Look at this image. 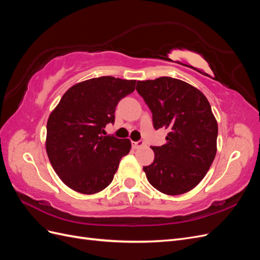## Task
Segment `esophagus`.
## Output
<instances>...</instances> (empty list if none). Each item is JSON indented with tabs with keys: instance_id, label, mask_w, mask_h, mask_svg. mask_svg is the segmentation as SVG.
I'll return each instance as SVG.
<instances>
[{
	"instance_id": "obj_1",
	"label": "esophagus",
	"mask_w": 260,
	"mask_h": 260,
	"mask_svg": "<svg viewBox=\"0 0 260 260\" xmlns=\"http://www.w3.org/2000/svg\"><path fill=\"white\" fill-rule=\"evenodd\" d=\"M144 145V141L140 140L138 142H132V147L133 148H139V147H142Z\"/></svg>"
}]
</instances>
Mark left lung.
<instances>
[{"label":"left lung","instance_id":"1","mask_svg":"<svg viewBox=\"0 0 260 260\" xmlns=\"http://www.w3.org/2000/svg\"><path fill=\"white\" fill-rule=\"evenodd\" d=\"M137 91L153 114L156 130H168L167 142L152 146L154 161L143 167L148 182L167 195L191 191L206 176L217 153L218 124L206 96L170 77L138 81Z\"/></svg>","mask_w":260,"mask_h":260}]
</instances>
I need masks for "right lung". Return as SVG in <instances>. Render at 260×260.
Here are the masks:
<instances>
[{
  "mask_svg": "<svg viewBox=\"0 0 260 260\" xmlns=\"http://www.w3.org/2000/svg\"><path fill=\"white\" fill-rule=\"evenodd\" d=\"M137 80L104 76L73 85L51 113L45 148L53 169L68 187L94 194L114 179L120 159L129 154V139L103 136L115 122L121 99L136 89Z\"/></svg>",
  "mask_w": 260,
  "mask_h": 260,
  "instance_id": "add662e5",
  "label": "right lung"
}]
</instances>
